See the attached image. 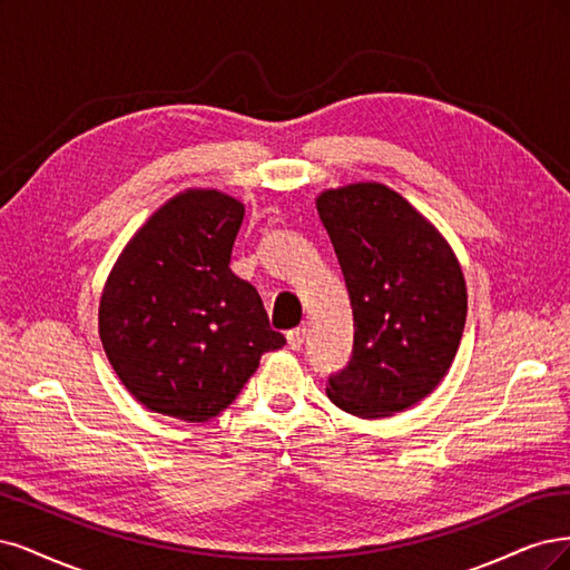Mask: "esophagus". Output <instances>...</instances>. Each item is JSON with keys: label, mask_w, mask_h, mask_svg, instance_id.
Returning a JSON list of instances; mask_svg holds the SVG:
<instances>
[{"label": "esophagus", "mask_w": 570, "mask_h": 570, "mask_svg": "<svg viewBox=\"0 0 570 570\" xmlns=\"http://www.w3.org/2000/svg\"><path fill=\"white\" fill-rule=\"evenodd\" d=\"M286 343L291 351H301L303 343H305V328L298 326V328H291V332L286 334Z\"/></svg>", "instance_id": "esophagus-1"}]
</instances>
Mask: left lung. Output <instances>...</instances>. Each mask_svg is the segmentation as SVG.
I'll return each mask as SVG.
<instances>
[{
    "label": "left lung",
    "mask_w": 570,
    "mask_h": 570,
    "mask_svg": "<svg viewBox=\"0 0 570 570\" xmlns=\"http://www.w3.org/2000/svg\"><path fill=\"white\" fill-rule=\"evenodd\" d=\"M347 296L355 341L351 364L328 379L343 412L379 419L435 391L466 324V282L452 246L407 198L381 181L317 196Z\"/></svg>",
    "instance_id": "obj_1"
}]
</instances>
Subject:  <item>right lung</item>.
<instances>
[{"label": "right lung", "mask_w": 570, "mask_h": 570, "mask_svg": "<svg viewBox=\"0 0 570 570\" xmlns=\"http://www.w3.org/2000/svg\"><path fill=\"white\" fill-rule=\"evenodd\" d=\"M244 213L217 189L181 191L135 232L108 274L101 345L146 410L208 421L286 343L258 291L229 267Z\"/></svg>", "instance_id": "1"}]
</instances>
